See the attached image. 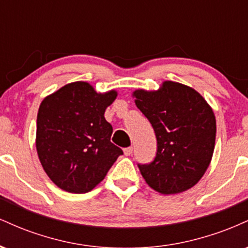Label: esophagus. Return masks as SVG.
<instances>
[{
  "label": "esophagus",
  "mask_w": 248,
  "mask_h": 248,
  "mask_svg": "<svg viewBox=\"0 0 248 248\" xmlns=\"http://www.w3.org/2000/svg\"><path fill=\"white\" fill-rule=\"evenodd\" d=\"M124 153L126 156H130L133 154V147H128V148H124Z\"/></svg>",
  "instance_id": "1"
}]
</instances>
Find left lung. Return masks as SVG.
I'll list each match as a JSON object with an SVG mask.
<instances>
[{
    "mask_svg": "<svg viewBox=\"0 0 248 248\" xmlns=\"http://www.w3.org/2000/svg\"><path fill=\"white\" fill-rule=\"evenodd\" d=\"M157 140L155 158L139 163L150 187L163 195L183 192L203 177L216 142V118L205 99L193 88L164 81L158 91L133 93Z\"/></svg>",
    "mask_w": 248,
    "mask_h": 248,
    "instance_id": "1",
    "label": "left lung"
}]
</instances>
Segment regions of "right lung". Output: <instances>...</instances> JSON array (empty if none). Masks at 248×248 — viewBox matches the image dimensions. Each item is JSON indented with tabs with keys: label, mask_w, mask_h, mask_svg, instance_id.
Masks as SVG:
<instances>
[{
	"label": "right lung",
	"mask_w": 248,
	"mask_h": 248,
	"mask_svg": "<svg viewBox=\"0 0 248 248\" xmlns=\"http://www.w3.org/2000/svg\"><path fill=\"white\" fill-rule=\"evenodd\" d=\"M116 95L115 91L101 94L88 82L76 81L42 101L37 153L43 169L62 190L91 191L124 154L110 142L113 127L104 116Z\"/></svg>",
	"instance_id": "add662e5"
}]
</instances>
